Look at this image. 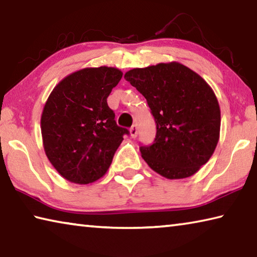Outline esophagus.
<instances>
[{"instance_id":"34e87169","label":"esophagus","mask_w":257,"mask_h":257,"mask_svg":"<svg viewBox=\"0 0 257 257\" xmlns=\"http://www.w3.org/2000/svg\"><path fill=\"white\" fill-rule=\"evenodd\" d=\"M137 134H138L137 124H133L132 128H130V136H132L133 138H136L137 137Z\"/></svg>"}]
</instances>
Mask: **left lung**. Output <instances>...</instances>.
<instances>
[{
  "mask_svg": "<svg viewBox=\"0 0 257 257\" xmlns=\"http://www.w3.org/2000/svg\"><path fill=\"white\" fill-rule=\"evenodd\" d=\"M124 79L146 98L156 123L153 144L139 147L145 162L168 179L195 175L220 137V106L211 87L178 62L133 69Z\"/></svg>",
  "mask_w": 257,
  "mask_h": 257,
  "instance_id": "left-lung-1",
  "label": "left lung"
}]
</instances>
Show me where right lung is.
Masks as SVG:
<instances>
[{"label":"right lung","instance_id":"obj_1","mask_svg":"<svg viewBox=\"0 0 257 257\" xmlns=\"http://www.w3.org/2000/svg\"><path fill=\"white\" fill-rule=\"evenodd\" d=\"M122 72L85 68L52 90L41 118L45 154L64 179L90 184L105 175L129 130L119 127L106 98Z\"/></svg>","mask_w":257,"mask_h":257}]
</instances>
